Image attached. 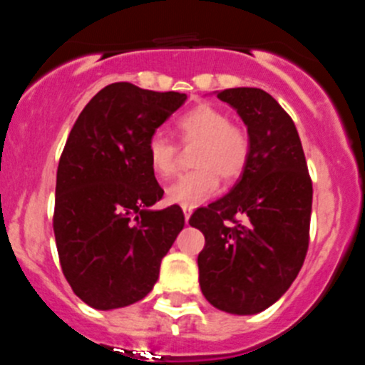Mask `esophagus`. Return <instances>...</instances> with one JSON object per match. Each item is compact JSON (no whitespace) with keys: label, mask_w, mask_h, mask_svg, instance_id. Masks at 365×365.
Returning <instances> with one entry per match:
<instances>
[{"label":"esophagus","mask_w":365,"mask_h":365,"mask_svg":"<svg viewBox=\"0 0 365 365\" xmlns=\"http://www.w3.org/2000/svg\"><path fill=\"white\" fill-rule=\"evenodd\" d=\"M192 212H193L192 206H182V214H185V221L186 222H188V219H190V215H192Z\"/></svg>","instance_id":"1"}]
</instances>
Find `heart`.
<instances>
[{
    "label": "heart",
    "mask_w": 365,
    "mask_h": 365,
    "mask_svg": "<svg viewBox=\"0 0 365 365\" xmlns=\"http://www.w3.org/2000/svg\"><path fill=\"white\" fill-rule=\"evenodd\" d=\"M180 143L192 144L193 170L177 177L166 188L170 205L195 206L212 197L219 188V175L225 180L240 179L250 159V137L243 125L230 122L221 108L212 104L193 106L175 120ZM177 146L163 133L148 140V164L151 172L166 179L175 170Z\"/></svg>",
    "instance_id": "heart-1"
}]
</instances>
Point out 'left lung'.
Here are the masks:
<instances>
[{
	"label": "left lung",
	"mask_w": 365,
	"mask_h": 365,
	"mask_svg": "<svg viewBox=\"0 0 365 365\" xmlns=\"http://www.w3.org/2000/svg\"><path fill=\"white\" fill-rule=\"evenodd\" d=\"M217 98L247 124L250 159L225 197L190 217L205 234L199 283L214 307L256 314L285 294L307 256L312 180L294 122L269 93L234 87Z\"/></svg>",
	"instance_id": "obj_1"
}]
</instances>
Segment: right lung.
<instances>
[{
    "label": "right lung",
    "instance_id": "right-lung-1",
    "mask_svg": "<svg viewBox=\"0 0 365 365\" xmlns=\"http://www.w3.org/2000/svg\"><path fill=\"white\" fill-rule=\"evenodd\" d=\"M185 100V93L109 83L67 137L56 173L54 240L63 276L89 307L109 311L143 299L185 227L180 206L150 208L164 190L148 164V140Z\"/></svg>",
    "mask_w": 365,
    "mask_h": 365
}]
</instances>
